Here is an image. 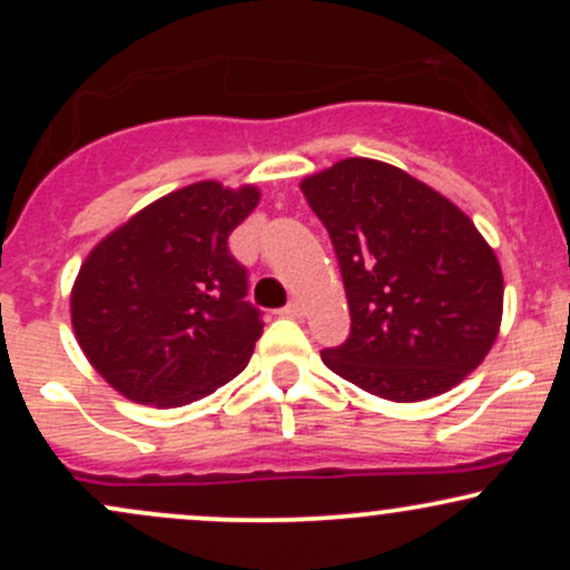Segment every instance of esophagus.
<instances>
[{"mask_svg":"<svg viewBox=\"0 0 570 570\" xmlns=\"http://www.w3.org/2000/svg\"><path fill=\"white\" fill-rule=\"evenodd\" d=\"M281 313H284L286 318H303V316H305V305L299 303V299H292V303L286 305Z\"/></svg>","mask_w":570,"mask_h":570,"instance_id":"34e87169","label":"esophagus"}]
</instances>
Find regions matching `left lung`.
<instances>
[{
  "label": "left lung",
  "mask_w": 570,
  "mask_h": 570,
  "mask_svg": "<svg viewBox=\"0 0 570 570\" xmlns=\"http://www.w3.org/2000/svg\"><path fill=\"white\" fill-rule=\"evenodd\" d=\"M335 246L351 335L322 351L335 375L389 402H423L485 362L503 276L474 222L434 187L372 158L299 181Z\"/></svg>",
  "instance_id": "left-lung-1"
}]
</instances>
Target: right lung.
<instances>
[{
  "label": "right lung",
  "instance_id": "right-lung-1",
  "mask_svg": "<svg viewBox=\"0 0 570 570\" xmlns=\"http://www.w3.org/2000/svg\"><path fill=\"white\" fill-rule=\"evenodd\" d=\"M257 203L254 185L195 181L90 248L71 286V326L117 394L185 407L244 372L263 322L227 238Z\"/></svg>",
  "mask_w": 570,
  "mask_h": 570
}]
</instances>
